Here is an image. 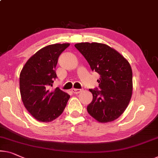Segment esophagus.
Returning a JSON list of instances; mask_svg holds the SVG:
<instances>
[{"label":"esophagus","mask_w":158,"mask_h":158,"mask_svg":"<svg viewBox=\"0 0 158 158\" xmlns=\"http://www.w3.org/2000/svg\"><path fill=\"white\" fill-rule=\"evenodd\" d=\"M81 89H72V92L74 93V94H79L80 92H81Z\"/></svg>","instance_id":"esophagus-1"}]
</instances>
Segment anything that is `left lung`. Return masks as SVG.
Wrapping results in <instances>:
<instances>
[{
	"instance_id": "1",
	"label": "left lung",
	"mask_w": 158,
	"mask_h": 158,
	"mask_svg": "<svg viewBox=\"0 0 158 158\" xmlns=\"http://www.w3.org/2000/svg\"><path fill=\"white\" fill-rule=\"evenodd\" d=\"M74 47L91 70L100 75L98 88L89 89L93 99L87 106V111L101 123L114 121L126 109L132 96L133 73L130 64L106 44L81 42Z\"/></svg>"
}]
</instances>
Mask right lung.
Wrapping results in <instances>:
<instances>
[{
  "label": "right lung",
  "instance_id": "obj_1",
  "mask_svg": "<svg viewBox=\"0 0 158 158\" xmlns=\"http://www.w3.org/2000/svg\"><path fill=\"white\" fill-rule=\"evenodd\" d=\"M69 43L55 44L40 49L27 60L20 74V91L25 107L35 119L50 122L64 111L69 94L60 89L49 91L56 78L55 67Z\"/></svg>",
  "mask_w": 158,
  "mask_h": 158
}]
</instances>
